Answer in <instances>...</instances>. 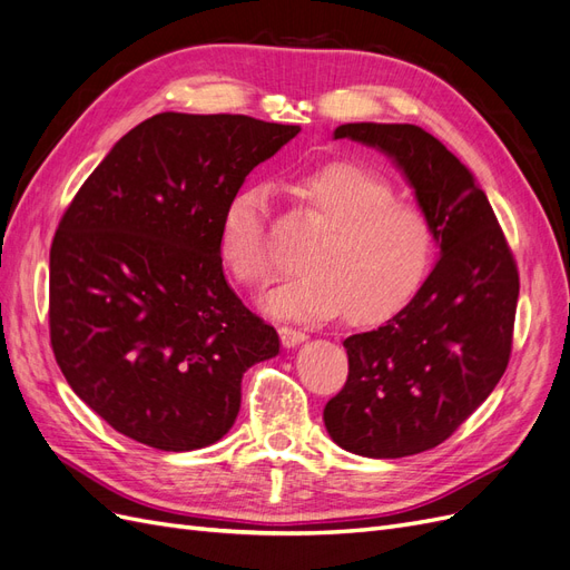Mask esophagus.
Masks as SVG:
<instances>
[{"label": "esophagus", "instance_id": "esophagus-1", "mask_svg": "<svg viewBox=\"0 0 570 570\" xmlns=\"http://www.w3.org/2000/svg\"><path fill=\"white\" fill-rule=\"evenodd\" d=\"M278 335H281V342L285 344V347H297L299 342L306 340V333L299 331V327H292V325H281Z\"/></svg>", "mask_w": 570, "mask_h": 570}]
</instances>
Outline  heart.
I'll return each instance as SVG.
<instances>
[{"label": "heart", "instance_id": "heart-1", "mask_svg": "<svg viewBox=\"0 0 570 570\" xmlns=\"http://www.w3.org/2000/svg\"><path fill=\"white\" fill-rule=\"evenodd\" d=\"M302 212L323 233L306 249V273L266 299L278 316H333L377 323L416 295L435 256V228L419 204L396 197L381 174L335 161L292 183ZM271 204L264 185H247L230 197L218 228L223 264L245 287L278 278L273 254Z\"/></svg>", "mask_w": 570, "mask_h": 570}]
</instances>
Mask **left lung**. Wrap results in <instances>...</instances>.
I'll use <instances>...</instances> for the list:
<instances>
[{
    "label": "left lung",
    "mask_w": 570,
    "mask_h": 570,
    "mask_svg": "<svg viewBox=\"0 0 570 570\" xmlns=\"http://www.w3.org/2000/svg\"><path fill=\"white\" fill-rule=\"evenodd\" d=\"M385 151L416 189L440 262L400 314L344 340L350 375L323 409L342 450H433L488 400L511 356L519 268L485 193L454 154L409 124H347L335 140Z\"/></svg>",
    "instance_id": "obj_1"
}]
</instances>
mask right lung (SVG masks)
<instances>
[{"label": "right lung", "instance_id": "add662e5", "mask_svg": "<svg viewBox=\"0 0 570 570\" xmlns=\"http://www.w3.org/2000/svg\"><path fill=\"white\" fill-rule=\"evenodd\" d=\"M299 126L157 114L120 137L63 212L49 252V340L80 400L164 452L218 442L275 327L226 283L220 218Z\"/></svg>", "mask_w": 570, "mask_h": 570}]
</instances>
